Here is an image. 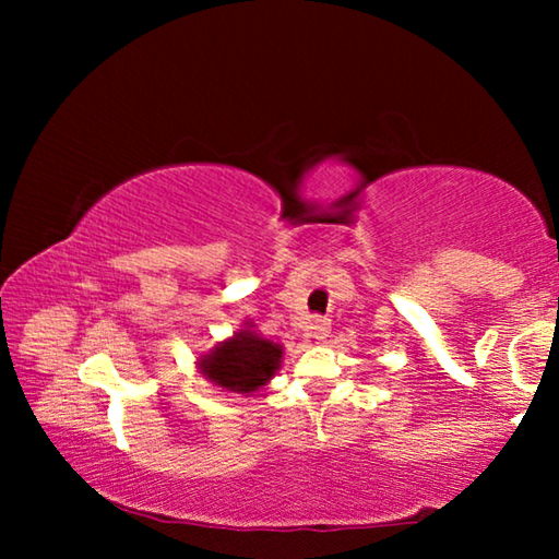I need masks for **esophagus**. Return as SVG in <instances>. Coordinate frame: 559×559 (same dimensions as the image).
<instances>
[{"label":"esophagus","mask_w":559,"mask_h":559,"mask_svg":"<svg viewBox=\"0 0 559 559\" xmlns=\"http://www.w3.org/2000/svg\"><path fill=\"white\" fill-rule=\"evenodd\" d=\"M308 335L316 337V340H325L330 335V323L325 318H313L308 323Z\"/></svg>","instance_id":"34e87169"}]
</instances>
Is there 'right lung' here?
I'll return each instance as SVG.
<instances>
[{
  "mask_svg": "<svg viewBox=\"0 0 559 559\" xmlns=\"http://www.w3.org/2000/svg\"><path fill=\"white\" fill-rule=\"evenodd\" d=\"M283 362V345L263 337L253 323H243L231 337L197 357V372L224 392L251 396L266 386Z\"/></svg>",
  "mask_w": 559,
  "mask_h": 559,
  "instance_id": "add662e5",
  "label": "right lung"
}]
</instances>
